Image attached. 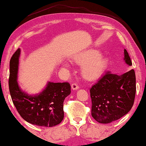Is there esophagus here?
I'll list each match as a JSON object with an SVG mask.
<instances>
[{"label":"esophagus","mask_w":146,"mask_h":146,"mask_svg":"<svg viewBox=\"0 0 146 146\" xmlns=\"http://www.w3.org/2000/svg\"><path fill=\"white\" fill-rule=\"evenodd\" d=\"M71 88H72L73 90H76L79 88V86L77 85V83H73L71 84Z\"/></svg>","instance_id":"esophagus-1"}]
</instances>
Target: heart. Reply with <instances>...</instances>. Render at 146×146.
Here are the masks:
<instances>
[{"label": "heart", "mask_w": 146, "mask_h": 146, "mask_svg": "<svg viewBox=\"0 0 146 146\" xmlns=\"http://www.w3.org/2000/svg\"><path fill=\"white\" fill-rule=\"evenodd\" d=\"M101 56L99 51L91 50L77 54L73 60L77 64H84L82 67V75L87 79H92L103 73L108 66V59ZM64 66L68 67L69 64L64 63Z\"/></svg>", "instance_id": "heart-1"}]
</instances>
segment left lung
Segmentation results:
<instances>
[{
    "label": "left lung",
    "instance_id": "1",
    "mask_svg": "<svg viewBox=\"0 0 146 146\" xmlns=\"http://www.w3.org/2000/svg\"><path fill=\"white\" fill-rule=\"evenodd\" d=\"M124 54L126 64L131 66V60L126 49ZM136 90L134 69L121 75L106 72L90 89L92 117L104 124L118 120L131 110Z\"/></svg>",
    "mask_w": 146,
    "mask_h": 146
}]
</instances>
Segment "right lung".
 <instances>
[{
  "label": "right lung",
  "instance_id": "right-lung-1",
  "mask_svg": "<svg viewBox=\"0 0 146 146\" xmlns=\"http://www.w3.org/2000/svg\"><path fill=\"white\" fill-rule=\"evenodd\" d=\"M20 49L10 61L9 90L13 104L21 117L39 127H52L60 124L64 117V101L71 93L70 84L48 82L40 94L31 96L23 92L17 82Z\"/></svg>",
  "mask_w": 146,
  "mask_h": 146
}]
</instances>
